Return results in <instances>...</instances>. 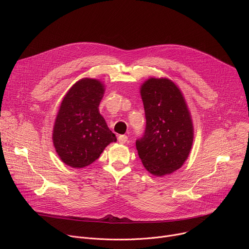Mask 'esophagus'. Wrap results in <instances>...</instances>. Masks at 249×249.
<instances>
[{"mask_svg": "<svg viewBox=\"0 0 249 249\" xmlns=\"http://www.w3.org/2000/svg\"><path fill=\"white\" fill-rule=\"evenodd\" d=\"M127 141H128V137L126 135H120L118 137V142L120 144H125Z\"/></svg>", "mask_w": 249, "mask_h": 249, "instance_id": "34e87169", "label": "esophagus"}]
</instances>
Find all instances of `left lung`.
Wrapping results in <instances>:
<instances>
[{
	"label": "left lung",
	"instance_id": "8db88e82",
	"mask_svg": "<svg viewBox=\"0 0 249 249\" xmlns=\"http://www.w3.org/2000/svg\"><path fill=\"white\" fill-rule=\"evenodd\" d=\"M146 130L136 141L145 168L162 176L180 168L193 144V123L179 88L166 78H150L141 87Z\"/></svg>",
	"mask_w": 249,
	"mask_h": 249
}]
</instances>
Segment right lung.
<instances>
[{
  "mask_svg": "<svg viewBox=\"0 0 249 249\" xmlns=\"http://www.w3.org/2000/svg\"><path fill=\"white\" fill-rule=\"evenodd\" d=\"M103 84L85 78L64 96L53 128V144L64 163L74 168L89 165L99 158L115 135L99 113Z\"/></svg>",
  "mask_w": 249,
  "mask_h": 249,
  "instance_id": "1",
  "label": "right lung"
}]
</instances>
